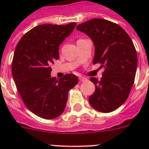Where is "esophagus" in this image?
Instances as JSON below:
<instances>
[{"instance_id": "34e87169", "label": "esophagus", "mask_w": 149, "mask_h": 149, "mask_svg": "<svg viewBox=\"0 0 149 149\" xmlns=\"http://www.w3.org/2000/svg\"><path fill=\"white\" fill-rule=\"evenodd\" d=\"M79 80H80V81H81V82H85V81H87V79L85 78V77H79Z\"/></svg>"}]
</instances>
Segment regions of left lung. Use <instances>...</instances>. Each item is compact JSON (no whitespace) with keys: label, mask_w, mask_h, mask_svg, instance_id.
Here are the masks:
<instances>
[{"label":"left lung","mask_w":149,"mask_h":149,"mask_svg":"<svg viewBox=\"0 0 149 149\" xmlns=\"http://www.w3.org/2000/svg\"><path fill=\"white\" fill-rule=\"evenodd\" d=\"M76 29L86 33L95 45L93 64L104 67L100 81L91 77L95 91L89 104L101 113H110L125 102L136 75L137 54L128 34L117 24L93 18L78 24Z\"/></svg>","instance_id":"1"}]
</instances>
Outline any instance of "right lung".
I'll use <instances>...</instances> for the list:
<instances>
[{
	"mask_svg": "<svg viewBox=\"0 0 149 149\" xmlns=\"http://www.w3.org/2000/svg\"><path fill=\"white\" fill-rule=\"evenodd\" d=\"M77 24H42L26 33L17 44L12 74L25 106L38 116L55 119L65 108L68 92L78 78L66 74L60 80L51 77V64L59 58V46Z\"/></svg>",
	"mask_w": 149,
	"mask_h": 149,
	"instance_id": "add662e5",
	"label": "right lung"
}]
</instances>
